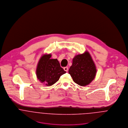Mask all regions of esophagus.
I'll return each instance as SVG.
<instances>
[{
    "label": "esophagus",
    "mask_w": 128,
    "mask_h": 128,
    "mask_svg": "<svg viewBox=\"0 0 128 128\" xmlns=\"http://www.w3.org/2000/svg\"><path fill=\"white\" fill-rule=\"evenodd\" d=\"M64 70L66 72H68V67H67V66L64 67Z\"/></svg>",
    "instance_id": "34e87169"
}]
</instances>
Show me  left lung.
<instances>
[{
	"mask_svg": "<svg viewBox=\"0 0 128 128\" xmlns=\"http://www.w3.org/2000/svg\"><path fill=\"white\" fill-rule=\"evenodd\" d=\"M68 72L75 83L81 86L89 85L95 78L96 69L89 53L75 56Z\"/></svg>",
	"mask_w": 128,
	"mask_h": 128,
	"instance_id": "1",
	"label": "left lung"
}]
</instances>
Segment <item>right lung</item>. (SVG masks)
<instances>
[{
    "label": "right lung",
    "mask_w": 128,
    "mask_h": 128,
    "mask_svg": "<svg viewBox=\"0 0 128 128\" xmlns=\"http://www.w3.org/2000/svg\"><path fill=\"white\" fill-rule=\"evenodd\" d=\"M51 54H44L40 58L37 66V78L48 86L54 84L62 74L66 73L60 66L57 59H51Z\"/></svg>",
    "instance_id": "obj_1"
}]
</instances>
